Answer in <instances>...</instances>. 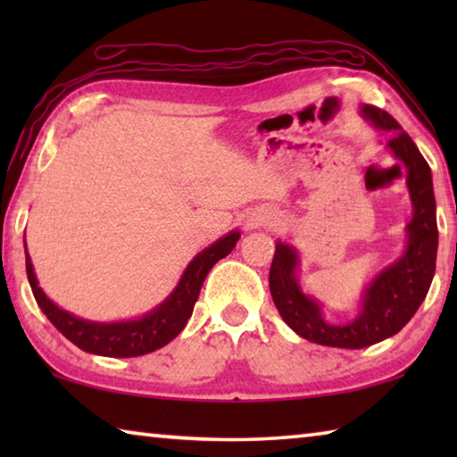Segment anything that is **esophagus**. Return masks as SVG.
Wrapping results in <instances>:
<instances>
[{"label":"esophagus","mask_w":457,"mask_h":457,"mask_svg":"<svg viewBox=\"0 0 457 457\" xmlns=\"http://www.w3.org/2000/svg\"><path fill=\"white\" fill-rule=\"evenodd\" d=\"M262 223H266V220L262 218V215H256V213H253V215H250V220L245 221V226L250 228V229H256V228H260V226H262Z\"/></svg>","instance_id":"esophagus-1"}]
</instances>
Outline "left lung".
Returning a JSON list of instances; mask_svg holds the SVG:
<instances>
[{
  "label": "left lung",
  "mask_w": 457,
  "mask_h": 457,
  "mask_svg": "<svg viewBox=\"0 0 457 457\" xmlns=\"http://www.w3.org/2000/svg\"><path fill=\"white\" fill-rule=\"evenodd\" d=\"M361 114L373 122L375 129L393 133L386 146L407 169L413 218L407 223L403 256L369 282L361 300V312L346 324L324 320L320 304L300 288L296 278L298 253L292 245L278 242L270 268V292L284 322L311 343L338 349H365L397 335L428 296L437 256L436 197L428 161L389 112L365 104L361 106Z\"/></svg>",
  "instance_id": "8db88e82"
}]
</instances>
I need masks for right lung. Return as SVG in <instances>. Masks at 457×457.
<instances>
[{
    "mask_svg": "<svg viewBox=\"0 0 457 457\" xmlns=\"http://www.w3.org/2000/svg\"><path fill=\"white\" fill-rule=\"evenodd\" d=\"M239 239V231H229L228 236L220 237L218 242L199 252L185 268L179 284L175 290L161 303L154 311L143 314L137 320L127 322H90L79 316L62 311L46 296L37 286L32 260L26 252V272L29 286H32L34 298L48 320L79 349L100 354V357H141L165 346L179 335L185 324L191 319L193 306L197 303L199 290L204 286L205 276L218 264L221 258L234 250Z\"/></svg>",
    "mask_w": 457,
    "mask_h": 457,
    "instance_id": "1",
    "label": "right lung"
}]
</instances>
